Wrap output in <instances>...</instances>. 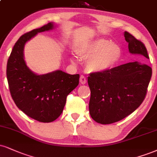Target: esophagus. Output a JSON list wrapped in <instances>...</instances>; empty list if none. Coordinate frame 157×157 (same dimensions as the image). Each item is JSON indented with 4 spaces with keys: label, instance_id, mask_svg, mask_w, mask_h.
I'll return each mask as SVG.
<instances>
[{
    "label": "esophagus",
    "instance_id": "obj_1",
    "mask_svg": "<svg viewBox=\"0 0 157 157\" xmlns=\"http://www.w3.org/2000/svg\"><path fill=\"white\" fill-rule=\"evenodd\" d=\"M80 83L82 85H85L86 83L87 80H86V77L84 76V75H81L80 78Z\"/></svg>",
    "mask_w": 157,
    "mask_h": 157
}]
</instances>
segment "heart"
<instances>
[{
	"mask_svg": "<svg viewBox=\"0 0 157 157\" xmlns=\"http://www.w3.org/2000/svg\"><path fill=\"white\" fill-rule=\"evenodd\" d=\"M81 58L88 60L87 70L91 72H105L118 63L122 50L118 44L110 40L99 38L81 46L77 50Z\"/></svg>",
	"mask_w": 157,
	"mask_h": 157,
	"instance_id": "obj_1",
	"label": "heart"
}]
</instances>
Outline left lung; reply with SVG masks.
I'll return each instance as SVG.
<instances>
[{"instance_id": "1", "label": "left lung", "mask_w": 157, "mask_h": 157, "mask_svg": "<svg viewBox=\"0 0 157 157\" xmlns=\"http://www.w3.org/2000/svg\"><path fill=\"white\" fill-rule=\"evenodd\" d=\"M130 53L149 58L145 45L124 32ZM152 69L138 61L114 67L105 72L90 74L89 113L96 122L109 124L126 118L138 108L147 93Z\"/></svg>"}]
</instances>
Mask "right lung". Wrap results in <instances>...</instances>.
Instances as JSON below:
<instances>
[{
    "label": "right lung",
    "instance_id": "1",
    "mask_svg": "<svg viewBox=\"0 0 157 157\" xmlns=\"http://www.w3.org/2000/svg\"><path fill=\"white\" fill-rule=\"evenodd\" d=\"M55 28L53 22L34 29L20 36L9 56L6 76L9 90L14 103L31 118L49 123L57 119L65 106L67 97L79 84L80 75H69L56 70L36 75L26 65L24 47L38 33Z\"/></svg>",
    "mask_w": 157,
    "mask_h": 157
}]
</instances>
